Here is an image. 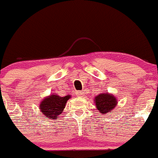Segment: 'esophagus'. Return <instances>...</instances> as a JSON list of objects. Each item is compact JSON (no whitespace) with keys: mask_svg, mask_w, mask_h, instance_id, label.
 <instances>
[{"mask_svg":"<svg viewBox=\"0 0 158 158\" xmlns=\"http://www.w3.org/2000/svg\"><path fill=\"white\" fill-rule=\"evenodd\" d=\"M82 95H83V92L82 91H78V92H76V96L77 97H82Z\"/></svg>","mask_w":158,"mask_h":158,"instance_id":"obj_1","label":"esophagus"}]
</instances>
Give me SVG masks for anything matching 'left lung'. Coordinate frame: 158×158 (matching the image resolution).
Returning <instances> with one entry per match:
<instances>
[{
	"label": "left lung",
	"mask_w": 158,
	"mask_h": 158,
	"mask_svg": "<svg viewBox=\"0 0 158 158\" xmlns=\"http://www.w3.org/2000/svg\"><path fill=\"white\" fill-rule=\"evenodd\" d=\"M94 101L96 103L97 110L102 114L113 112L112 110H114L118 103L114 96L109 94L107 91L96 96Z\"/></svg>",
	"instance_id": "left-lung-1"
}]
</instances>
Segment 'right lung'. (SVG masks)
I'll return each instance as SVG.
<instances>
[{
	"label": "right lung",
	"mask_w": 158,
	"mask_h": 158,
	"mask_svg": "<svg viewBox=\"0 0 158 158\" xmlns=\"http://www.w3.org/2000/svg\"><path fill=\"white\" fill-rule=\"evenodd\" d=\"M70 96L60 97L56 94H51L44 100L40 104V111L48 118L56 119L62 113L68 100Z\"/></svg>",
	"instance_id": "add662e5"
}]
</instances>
